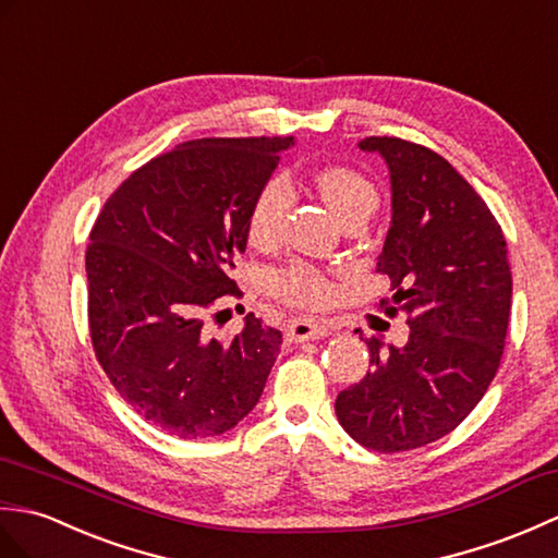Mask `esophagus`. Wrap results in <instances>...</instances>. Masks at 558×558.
I'll return each mask as SVG.
<instances>
[{"instance_id":"esophagus-1","label":"esophagus","mask_w":558,"mask_h":558,"mask_svg":"<svg viewBox=\"0 0 558 558\" xmlns=\"http://www.w3.org/2000/svg\"><path fill=\"white\" fill-rule=\"evenodd\" d=\"M331 333V327L325 322L315 319H293L287 329V341L301 343V341H313V339H325Z\"/></svg>"}]
</instances>
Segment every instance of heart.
Listing matches in <instances>:
<instances>
[{
	"mask_svg": "<svg viewBox=\"0 0 558 558\" xmlns=\"http://www.w3.org/2000/svg\"><path fill=\"white\" fill-rule=\"evenodd\" d=\"M315 183L322 197L341 221L369 217L379 205L375 183L355 169L325 167L317 171ZM291 205L293 191L283 177H271L259 185L251 203V213H247V239H251V243L257 247L275 245L281 239ZM267 283L271 293L291 305L317 307L331 299V287L325 275L307 265H291L287 269L269 271Z\"/></svg>",
	"mask_w": 558,
	"mask_h": 558,
	"instance_id": "heart-1",
	"label": "heart"
}]
</instances>
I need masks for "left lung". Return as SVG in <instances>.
Returning a JSON list of instances; mask_svg holds the SVG:
<instances>
[{"mask_svg": "<svg viewBox=\"0 0 558 558\" xmlns=\"http://www.w3.org/2000/svg\"><path fill=\"white\" fill-rule=\"evenodd\" d=\"M389 167L391 227L377 269L389 315H408L405 345L365 339L367 375L337 396L341 427L396 453L449 435L497 375L511 313V267L497 219L441 155L401 138H365ZM384 303V301H381Z\"/></svg>", "mask_w": 558, "mask_h": 558, "instance_id": "1", "label": "left lung"}]
</instances>
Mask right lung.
Masks as SVG:
<instances>
[{
	"label": "right lung",
	"mask_w": 558,
	"mask_h": 558,
	"mask_svg": "<svg viewBox=\"0 0 558 558\" xmlns=\"http://www.w3.org/2000/svg\"><path fill=\"white\" fill-rule=\"evenodd\" d=\"M293 138H203L135 169L105 203L85 253L97 361L135 413L179 439L236 427L263 396L281 331L253 313L229 339L203 315L239 295L247 213Z\"/></svg>",
	"instance_id": "1"
}]
</instances>
